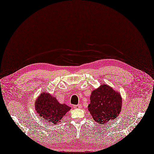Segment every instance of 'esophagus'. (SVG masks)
<instances>
[{"instance_id": "esophagus-1", "label": "esophagus", "mask_w": 154, "mask_h": 154, "mask_svg": "<svg viewBox=\"0 0 154 154\" xmlns=\"http://www.w3.org/2000/svg\"><path fill=\"white\" fill-rule=\"evenodd\" d=\"M74 108H76V109H80L82 108V106L81 104H78L77 105H74Z\"/></svg>"}]
</instances>
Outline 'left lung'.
Wrapping results in <instances>:
<instances>
[{
    "label": "left lung",
    "mask_w": 154,
    "mask_h": 154,
    "mask_svg": "<svg viewBox=\"0 0 154 154\" xmlns=\"http://www.w3.org/2000/svg\"><path fill=\"white\" fill-rule=\"evenodd\" d=\"M122 106V98L119 92L106 84L93 90L88 106L93 120L99 124H105L116 119Z\"/></svg>",
    "instance_id": "obj_1"
}]
</instances>
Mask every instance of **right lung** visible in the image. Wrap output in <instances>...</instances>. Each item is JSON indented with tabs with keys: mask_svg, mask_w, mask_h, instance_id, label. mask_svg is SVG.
Returning a JSON list of instances; mask_svg holds the SVG:
<instances>
[{
	"mask_svg": "<svg viewBox=\"0 0 154 154\" xmlns=\"http://www.w3.org/2000/svg\"><path fill=\"white\" fill-rule=\"evenodd\" d=\"M71 108L64 103H59L56 97L47 92H42L35 101L36 112L50 125L60 122Z\"/></svg>",
	"mask_w": 154,
	"mask_h": 154,
	"instance_id": "1",
	"label": "right lung"
}]
</instances>
